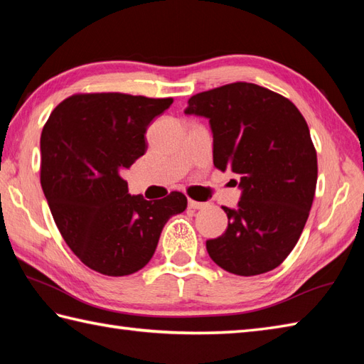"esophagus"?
Segmentation results:
<instances>
[{
    "label": "esophagus",
    "mask_w": 364,
    "mask_h": 364,
    "mask_svg": "<svg viewBox=\"0 0 364 364\" xmlns=\"http://www.w3.org/2000/svg\"><path fill=\"white\" fill-rule=\"evenodd\" d=\"M208 203H203V202H196V200H189V208H192V210H203V208H206Z\"/></svg>",
    "instance_id": "esophagus-1"
}]
</instances>
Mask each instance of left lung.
Wrapping results in <instances>:
<instances>
[{"label":"left lung","mask_w":364,"mask_h":364,"mask_svg":"<svg viewBox=\"0 0 364 364\" xmlns=\"http://www.w3.org/2000/svg\"><path fill=\"white\" fill-rule=\"evenodd\" d=\"M184 114L210 120L214 167L239 176L237 206H222L225 233L206 241L211 259L242 277L278 267L304 231L318 181L304 115L288 98L252 82L191 97Z\"/></svg>","instance_id":"obj_1"}]
</instances>
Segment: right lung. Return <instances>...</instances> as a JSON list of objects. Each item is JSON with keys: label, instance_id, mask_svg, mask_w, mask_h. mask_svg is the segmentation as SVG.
I'll return each instance as SVG.
<instances>
[{"label": "right lung", "instance_id": "1", "mask_svg": "<svg viewBox=\"0 0 364 364\" xmlns=\"http://www.w3.org/2000/svg\"><path fill=\"white\" fill-rule=\"evenodd\" d=\"M172 98L73 95L41 137V183L64 241L95 272L123 277L153 257L167 220L188 206L181 192L156 202L128 194L122 173L146 151L145 133Z\"/></svg>", "mask_w": 364, "mask_h": 364}]
</instances>
